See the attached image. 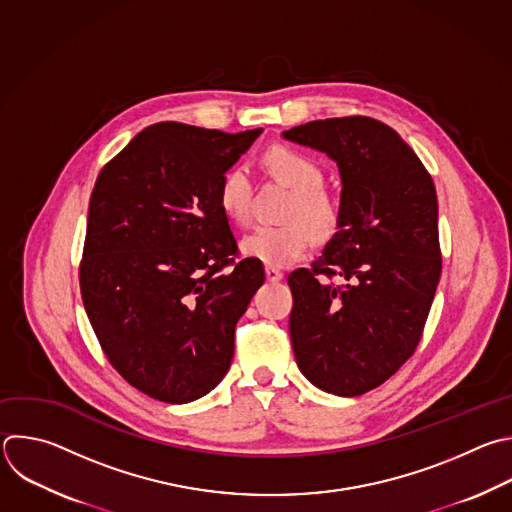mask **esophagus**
<instances>
[{
	"label": "esophagus",
	"mask_w": 512,
	"mask_h": 512,
	"mask_svg": "<svg viewBox=\"0 0 512 512\" xmlns=\"http://www.w3.org/2000/svg\"><path fill=\"white\" fill-rule=\"evenodd\" d=\"M265 277H267V281L277 283V281L283 279V273L279 269H275V267H265Z\"/></svg>",
	"instance_id": "obj_1"
}]
</instances>
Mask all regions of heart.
Instances as JSON below:
<instances>
[{
  "label": "heart",
  "mask_w": 512,
  "mask_h": 512,
  "mask_svg": "<svg viewBox=\"0 0 512 512\" xmlns=\"http://www.w3.org/2000/svg\"><path fill=\"white\" fill-rule=\"evenodd\" d=\"M269 173L293 191L283 219L285 225H257L241 241L247 257L269 267H287L299 261L313 245V235L327 237L337 221L331 199L321 191L323 170L307 154L289 146H273L265 152ZM253 179L251 168L239 162L225 170L219 181L217 201L229 221L245 225L251 219Z\"/></svg>",
  "instance_id": "obj_1"
}]
</instances>
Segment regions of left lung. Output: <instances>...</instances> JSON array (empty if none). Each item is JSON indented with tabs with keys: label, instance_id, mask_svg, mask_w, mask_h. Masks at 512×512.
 Here are the masks:
<instances>
[{
	"label": "left lung",
	"instance_id": "1",
	"mask_svg": "<svg viewBox=\"0 0 512 512\" xmlns=\"http://www.w3.org/2000/svg\"><path fill=\"white\" fill-rule=\"evenodd\" d=\"M283 136L325 152L342 177L337 231L309 269H295L291 346L301 374L335 396H362L414 354L442 271L430 173L388 124L313 120ZM339 274L349 283L325 282Z\"/></svg>",
	"mask_w": 512,
	"mask_h": 512
}]
</instances>
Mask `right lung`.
<instances>
[{
	"label": "right lung",
	"instance_id": "right-lung-1",
	"mask_svg": "<svg viewBox=\"0 0 512 512\" xmlns=\"http://www.w3.org/2000/svg\"><path fill=\"white\" fill-rule=\"evenodd\" d=\"M263 128L183 122L138 132L96 179L80 291L112 368L142 394L187 404L227 374L235 325L265 281L239 249L219 181Z\"/></svg>",
	"mask_w": 512,
	"mask_h": 512
}]
</instances>
